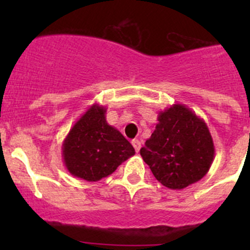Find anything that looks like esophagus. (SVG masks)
<instances>
[{
  "label": "esophagus",
  "instance_id": "1",
  "mask_svg": "<svg viewBox=\"0 0 250 250\" xmlns=\"http://www.w3.org/2000/svg\"><path fill=\"white\" fill-rule=\"evenodd\" d=\"M132 144H133V146H134V148H135V151H137V152H139V150H140V147H141V143L138 139H134V140H132Z\"/></svg>",
  "mask_w": 250,
  "mask_h": 250
}]
</instances>
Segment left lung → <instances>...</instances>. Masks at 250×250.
<instances>
[{
    "label": "left lung",
    "instance_id": "obj_1",
    "mask_svg": "<svg viewBox=\"0 0 250 250\" xmlns=\"http://www.w3.org/2000/svg\"><path fill=\"white\" fill-rule=\"evenodd\" d=\"M140 155L162 185L181 190L208 173L215 148L202 118L185 105L174 104L158 113V123Z\"/></svg>",
    "mask_w": 250,
    "mask_h": 250
}]
</instances>
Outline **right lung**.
Returning a JSON list of instances; mask_svg holds the SVG:
<instances>
[{
  "label": "right lung",
  "mask_w": 250,
  "mask_h": 250,
  "mask_svg": "<svg viewBox=\"0 0 250 250\" xmlns=\"http://www.w3.org/2000/svg\"><path fill=\"white\" fill-rule=\"evenodd\" d=\"M106 107L93 104L62 141V160L76 178L98 181L117 169L135 153L120 130L106 122Z\"/></svg>",
  "instance_id": "obj_1"
}]
</instances>
